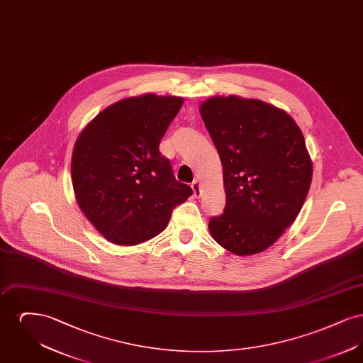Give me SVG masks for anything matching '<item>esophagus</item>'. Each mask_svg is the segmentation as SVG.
I'll return each instance as SVG.
<instances>
[{
	"instance_id": "34e87169",
	"label": "esophagus",
	"mask_w": 363,
	"mask_h": 363,
	"mask_svg": "<svg viewBox=\"0 0 363 363\" xmlns=\"http://www.w3.org/2000/svg\"><path fill=\"white\" fill-rule=\"evenodd\" d=\"M191 190H193V196L194 197H200L201 196V184H200V181L199 179H194L193 182H191Z\"/></svg>"
}]
</instances>
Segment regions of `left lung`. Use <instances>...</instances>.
<instances>
[{
	"instance_id": "1",
	"label": "left lung",
	"mask_w": 363,
	"mask_h": 363,
	"mask_svg": "<svg viewBox=\"0 0 363 363\" xmlns=\"http://www.w3.org/2000/svg\"><path fill=\"white\" fill-rule=\"evenodd\" d=\"M200 114L223 167L225 212L211 237L237 256L261 253L294 223L311 189L313 164L291 116L238 95L212 96Z\"/></svg>"
}]
</instances>
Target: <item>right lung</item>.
<instances>
[{
    "instance_id": "add662e5",
    "label": "right lung",
    "mask_w": 363,
    "mask_h": 363,
    "mask_svg": "<svg viewBox=\"0 0 363 363\" xmlns=\"http://www.w3.org/2000/svg\"><path fill=\"white\" fill-rule=\"evenodd\" d=\"M184 98L143 94L107 106L74 143L70 177L77 206L99 234L133 246L160 234L191 196L175 179L160 140Z\"/></svg>"
}]
</instances>
